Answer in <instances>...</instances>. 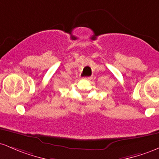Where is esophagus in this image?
Masks as SVG:
<instances>
[{
    "instance_id": "1",
    "label": "esophagus",
    "mask_w": 159,
    "mask_h": 159,
    "mask_svg": "<svg viewBox=\"0 0 159 159\" xmlns=\"http://www.w3.org/2000/svg\"><path fill=\"white\" fill-rule=\"evenodd\" d=\"M84 79L86 80H90L92 79V76H88V77H84Z\"/></svg>"
}]
</instances>
